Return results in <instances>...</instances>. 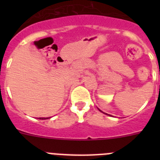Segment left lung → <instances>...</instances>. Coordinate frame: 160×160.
<instances>
[{"instance_id":"obj_1","label":"left lung","mask_w":160,"mask_h":160,"mask_svg":"<svg viewBox=\"0 0 160 160\" xmlns=\"http://www.w3.org/2000/svg\"><path fill=\"white\" fill-rule=\"evenodd\" d=\"M99 111H100V110H99Z\"/></svg>"}]
</instances>
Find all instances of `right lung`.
<instances>
[{
    "label": "right lung",
    "mask_w": 160,
    "mask_h": 160,
    "mask_svg": "<svg viewBox=\"0 0 160 160\" xmlns=\"http://www.w3.org/2000/svg\"><path fill=\"white\" fill-rule=\"evenodd\" d=\"M48 118H39V119H47Z\"/></svg>",
    "instance_id": "1"
}]
</instances>
